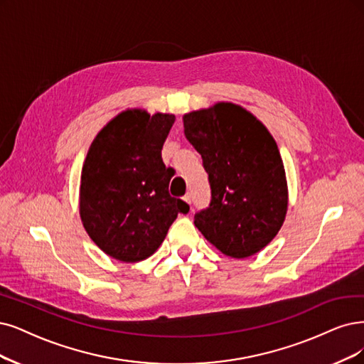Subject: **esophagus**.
<instances>
[{"label":"esophagus","instance_id":"1","mask_svg":"<svg viewBox=\"0 0 364 364\" xmlns=\"http://www.w3.org/2000/svg\"><path fill=\"white\" fill-rule=\"evenodd\" d=\"M183 200H184V203H186L187 205H189V207L192 205V199H191V195H186V196L183 198Z\"/></svg>","mask_w":364,"mask_h":364}]
</instances>
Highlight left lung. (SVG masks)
I'll list each match as a JSON object with an SVG mask.
<instances>
[{"mask_svg": "<svg viewBox=\"0 0 364 364\" xmlns=\"http://www.w3.org/2000/svg\"><path fill=\"white\" fill-rule=\"evenodd\" d=\"M183 124L211 186L210 207L196 214L195 226L226 257L243 259L261 252L288 211L285 166L272 133L231 102L184 114Z\"/></svg>", "mask_w": 364, "mask_h": 364, "instance_id": "obj_1", "label": "left lung"}]
</instances>
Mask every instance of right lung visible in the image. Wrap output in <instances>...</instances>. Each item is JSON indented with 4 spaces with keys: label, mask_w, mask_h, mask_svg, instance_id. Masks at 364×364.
I'll use <instances>...</instances> for the list:
<instances>
[{
    "label": "right lung",
    "mask_w": 364,
    "mask_h": 364,
    "mask_svg": "<svg viewBox=\"0 0 364 364\" xmlns=\"http://www.w3.org/2000/svg\"><path fill=\"white\" fill-rule=\"evenodd\" d=\"M172 114L133 107L115 115L92 139L80 172L79 216L107 257L139 262L164 243L184 200L168 192L173 175L161 148Z\"/></svg>",
    "instance_id": "right-lung-1"
}]
</instances>
